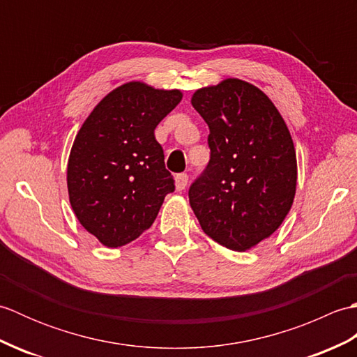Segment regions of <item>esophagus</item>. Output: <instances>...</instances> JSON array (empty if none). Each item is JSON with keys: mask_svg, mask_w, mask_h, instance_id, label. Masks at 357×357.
<instances>
[{"mask_svg": "<svg viewBox=\"0 0 357 357\" xmlns=\"http://www.w3.org/2000/svg\"><path fill=\"white\" fill-rule=\"evenodd\" d=\"M187 183H188V176L185 173H179L174 176V184H176V190L178 192H183L184 188L187 187Z\"/></svg>", "mask_w": 357, "mask_h": 357, "instance_id": "esophagus-1", "label": "esophagus"}]
</instances>
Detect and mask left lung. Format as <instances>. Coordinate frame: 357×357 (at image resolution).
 Instances as JSON below:
<instances>
[{"label": "left lung", "instance_id": "1", "mask_svg": "<svg viewBox=\"0 0 357 357\" xmlns=\"http://www.w3.org/2000/svg\"><path fill=\"white\" fill-rule=\"evenodd\" d=\"M195 110L210 135V162L188 190L211 239L245 252L275 233L290 211L298 162L290 130L261 89L238 78L198 89Z\"/></svg>", "mask_w": 357, "mask_h": 357}]
</instances>
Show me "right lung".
I'll list each match as a JSON object with an SVG mask.
<instances>
[{
	"label": "right lung",
	"mask_w": 357,
	"mask_h": 357,
	"mask_svg": "<svg viewBox=\"0 0 357 357\" xmlns=\"http://www.w3.org/2000/svg\"><path fill=\"white\" fill-rule=\"evenodd\" d=\"M183 100L178 89L130 81L95 105L75 136L67 190L79 224L109 248L139 238L174 190L155 128Z\"/></svg>",
	"instance_id": "right-lung-1"
}]
</instances>
